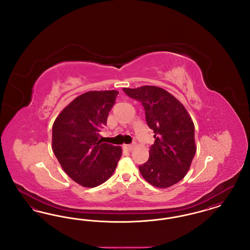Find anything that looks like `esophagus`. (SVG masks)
Listing matches in <instances>:
<instances>
[{
	"mask_svg": "<svg viewBox=\"0 0 250 250\" xmlns=\"http://www.w3.org/2000/svg\"><path fill=\"white\" fill-rule=\"evenodd\" d=\"M123 148L125 150V151H128V152H130L133 150V148H134V145H132V144H125L124 146H123Z\"/></svg>",
	"mask_w": 250,
	"mask_h": 250,
	"instance_id": "obj_1",
	"label": "esophagus"
}]
</instances>
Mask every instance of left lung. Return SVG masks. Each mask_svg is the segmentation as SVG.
Returning <instances> with one entry per match:
<instances>
[{"mask_svg": "<svg viewBox=\"0 0 250 250\" xmlns=\"http://www.w3.org/2000/svg\"><path fill=\"white\" fill-rule=\"evenodd\" d=\"M123 90L143 103L147 125L155 133L149 159L139 167L141 174L158 188L177 184L189 170L197 149L190 115L177 98L160 87Z\"/></svg>", "mask_w": 250, "mask_h": 250, "instance_id": "obj_1", "label": "left lung"}]
</instances>
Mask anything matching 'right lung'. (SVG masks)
I'll list each match as a JSON object with an SVG mask.
<instances>
[{
    "label": "right lung",
    "mask_w": 250,
    "mask_h": 250,
    "mask_svg": "<svg viewBox=\"0 0 250 250\" xmlns=\"http://www.w3.org/2000/svg\"><path fill=\"white\" fill-rule=\"evenodd\" d=\"M119 92L90 91L64 107L52 125V150L70 178L84 188H95L109 178L122 155V147L102 143L100 128Z\"/></svg>",
    "instance_id": "right-lung-1"
}]
</instances>
